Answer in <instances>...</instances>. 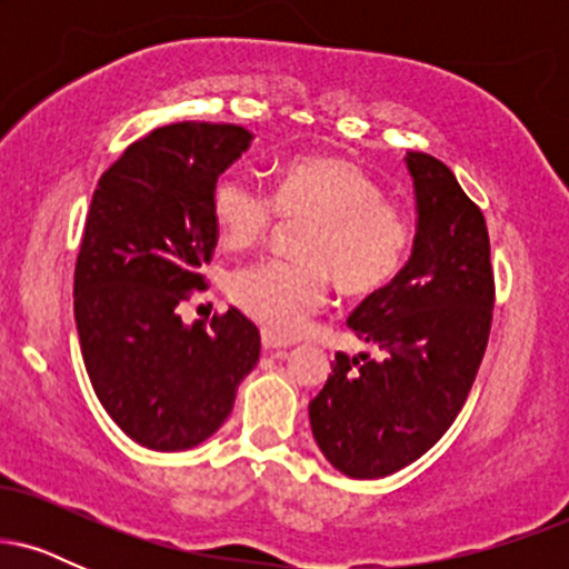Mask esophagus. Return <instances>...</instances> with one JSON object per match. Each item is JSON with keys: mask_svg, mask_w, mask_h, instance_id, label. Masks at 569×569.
I'll list each match as a JSON object with an SVG mask.
<instances>
[{"mask_svg": "<svg viewBox=\"0 0 569 569\" xmlns=\"http://www.w3.org/2000/svg\"><path fill=\"white\" fill-rule=\"evenodd\" d=\"M262 348L272 350V352H283L286 348H289V342L276 335H270V331H262Z\"/></svg>", "mask_w": 569, "mask_h": 569, "instance_id": "34e87169", "label": "esophagus"}]
</instances>
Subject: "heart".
<instances>
[{
    "label": "heart",
    "mask_w": 569,
    "mask_h": 569,
    "mask_svg": "<svg viewBox=\"0 0 569 569\" xmlns=\"http://www.w3.org/2000/svg\"><path fill=\"white\" fill-rule=\"evenodd\" d=\"M221 243L246 248L270 230L278 211L305 219L299 257L259 259L230 278L232 302L264 331L291 337L329 297V276L348 297H369L393 280L411 251V224L385 202L382 187L337 158H293L278 171L276 200L243 171L221 173L211 192Z\"/></svg>",
    "instance_id": "obj_1"
}]
</instances>
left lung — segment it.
<instances>
[{
	"mask_svg": "<svg viewBox=\"0 0 569 569\" xmlns=\"http://www.w3.org/2000/svg\"><path fill=\"white\" fill-rule=\"evenodd\" d=\"M403 166L417 211L411 253L348 318L382 358L337 352L329 380L307 407L318 449L350 479L401 471L447 433L492 326L485 213L441 160L407 152Z\"/></svg>",
	"mask_w": 569,
	"mask_h": 569,
	"instance_id": "left-lung-1",
	"label": "left lung"
}]
</instances>
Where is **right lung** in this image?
I'll list each match as a JSON object with an SVG mask.
<instances>
[{
    "mask_svg": "<svg viewBox=\"0 0 569 569\" xmlns=\"http://www.w3.org/2000/svg\"><path fill=\"white\" fill-rule=\"evenodd\" d=\"M251 141L240 126L158 128L130 143L90 200L74 270L84 369L109 417L154 452L211 439L259 361V329L240 310L208 329L176 310L206 289L213 184Z\"/></svg>",
    "mask_w": 569,
    "mask_h": 569,
    "instance_id": "add662e5",
    "label": "right lung"
}]
</instances>
